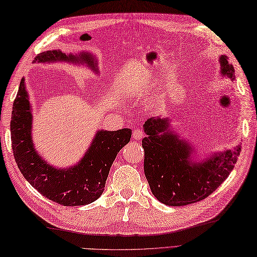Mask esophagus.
Wrapping results in <instances>:
<instances>
[{"instance_id":"34e87169","label":"esophagus","mask_w":257,"mask_h":257,"mask_svg":"<svg viewBox=\"0 0 257 257\" xmlns=\"http://www.w3.org/2000/svg\"><path fill=\"white\" fill-rule=\"evenodd\" d=\"M145 137V134H144V132L141 129H137V130H135L134 132V134H133V138L135 139V140H141Z\"/></svg>"}]
</instances>
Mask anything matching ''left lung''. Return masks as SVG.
<instances>
[{"instance_id":"left-lung-1","label":"left lung","mask_w":257,"mask_h":257,"mask_svg":"<svg viewBox=\"0 0 257 257\" xmlns=\"http://www.w3.org/2000/svg\"><path fill=\"white\" fill-rule=\"evenodd\" d=\"M220 75L235 80L233 65L225 55L219 57ZM147 135L145 149V176L151 192L161 203L182 206L205 199L233 170L241 146L204 156L198 160L196 149L171 127L170 118H149L144 124ZM203 156V155H202Z\"/></svg>"}]
</instances>
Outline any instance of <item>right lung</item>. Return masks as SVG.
Returning <instances> with one entry per match:
<instances>
[{
  "instance_id": "1",
  "label": "right lung",
  "mask_w": 257,
  "mask_h": 257,
  "mask_svg": "<svg viewBox=\"0 0 257 257\" xmlns=\"http://www.w3.org/2000/svg\"><path fill=\"white\" fill-rule=\"evenodd\" d=\"M35 62L86 65L95 74L99 72L96 57L85 51L77 54H66L61 50L46 51L41 53ZM32 125L30 96L26 90L25 78H22L11 119V139L15 161L33 188L45 198L65 206L86 205L99 198L105 189L113 160L132 138V130L128 128L117 132L97 130L84 157L76 165L56 168L36 151L33 144Z\"/></svg>"
}]
</instances>
